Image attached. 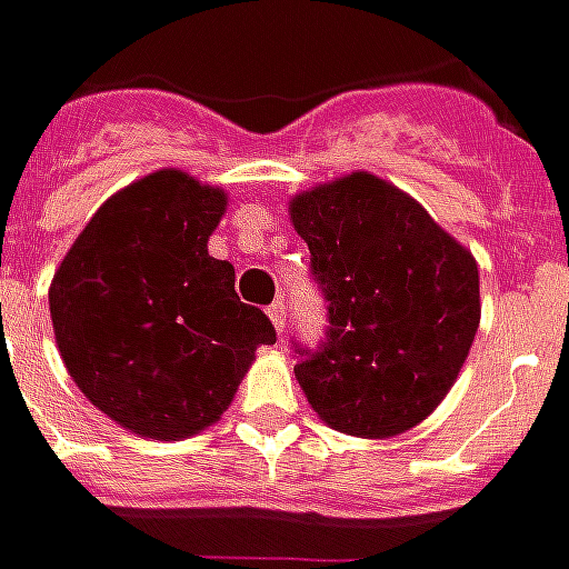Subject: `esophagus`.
I'll use <instances>...</instances> for the list:
<instances>
[{
	"instance_id": "obj_1",
	"label": "esophagus",
	"mask_w": 569,
	"mask_h": 569,
	"mask_svg": "<svg viewBox=\"0 0 569 569\" xmlns=\"http://www.w3.org/2000/svg\"><path fill=\"white\" fill-rule=\"evenodd\" d=\"M268 317L273 320V327H277V333H283L286 330V301L277 299L273 305L268 308Z\"/></svg>"
}]
</instances>
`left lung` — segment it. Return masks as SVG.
<instances>
[{
	"mask_svg": "<svg viewBox=\"0 0 569 569\" xmlns=\"http://www.w3.org/2000/svg\"><path fill=\"white\" fill-rule=\"evenodd\" d=\"M292 223L327 301L320 342H292L311 408L367 439L420 423L458 380L477 336L473 254L373 173L296 196Z\"/></svg>",
	"mask_w": 569,
	"mask_h": 569,
	"instance_id": "8db88e82",
	"label": "left lung"
}]
</instances>
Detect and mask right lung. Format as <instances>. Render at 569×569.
Instances as JSON below:
<instances>
[{"mask_svg": "<svg viewBox=\"0 0 569 569\" xmlns=\"http://www.w3.org/2000/svg\"><path fill=\"white\" fill-rule=\"evenodd\" d=\"M223 192L180 171L111 196L61 261L49 311L68 373L99 411L149 439L214 423L270 317L236 296L230 261L208 254Z\"/></svg>", "mask_w": 569, "mask_h": 569, "instance_id": "right-lung-1", "label": "right lung"}]
</instances>
